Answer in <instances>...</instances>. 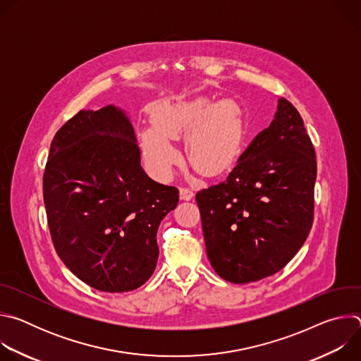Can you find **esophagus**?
<instances>
[{"mask_svg": "<svg viewBox=\"0 0 361 361\" xmlns=\"http://www.w3.org/2000/svg\"><path fill=\"white\" fill-rule=\"evenodd\" d=\"M194 197V192H192V190H190V188H185V187H181L180 188V198L181 200H184V201H188V200H191Z\"/></svg>", "mask_w": 361, "mask_h": 361, "instance_id": "obj_1", "label": "esophagus"}]
</instances>
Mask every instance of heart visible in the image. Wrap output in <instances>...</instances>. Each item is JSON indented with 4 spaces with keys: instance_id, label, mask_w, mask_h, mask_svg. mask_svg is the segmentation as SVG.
<instances>
[{
    "instance_id": "b5f03b06",
    "label": "heart",
    "mask_w": 361,
    "mask_h": 361,
    "mask_svg": "<svg viewBox=\"0 0 361 361\" xmlns=\"http://www.w3.org/2000/svg\"><path fill=\"white\" fill-rule=\"evenodd\" d=\"M185 135L190 164L210 176L226 171L241 148V124L228 102L160 101L151 109V128L140 131L145 163L154 174L173 176L181 154L170 140Z\"/></svg>"
}]
</instances>
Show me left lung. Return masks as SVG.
<instances>
[{
	"mask_svg": "<svg viewBox=\"0 0 361 361\" xmlns=\"http://www.w3.org/2000/svg\"><path fill=\"white\" fill-rule=\"evenodd\" d=\"M316 177L302 118L279 98L271 124L250 142L227 180L195 194L214 271L235 284L280 271L312 230Z\"/></svg>",
	"mask_w": 361,
	"mask_h": 361,
	"instance_id": "obj_1",
	"label": "left lung"
}]
</instances>
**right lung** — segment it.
Returning a JSON list of instances; mask_svg holds the SVG:
<instances>
[{
	"instance_id": "obj_1",
	"label": "right lung",
	"mask_w": 361,
	"mask_h": 361,
	"mask_svg": "<svg viewBox=\"0 0 361 361\" xmlns=\"http://www.w3.org/2000/svg\"><path fill=\"white\" fill-rule=\"evenodd\" d=\"M127 114L82 110L54 135L44 171L47 220L57 254L92 288L141 287L159 260L157 230L178 190L151 180Z\"/></svg>"
}]
</instances>
